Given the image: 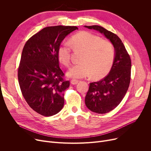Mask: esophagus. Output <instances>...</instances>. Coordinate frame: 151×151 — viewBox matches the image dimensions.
Listing matches in <instances>:
<instances>
[{
    "label": "esophagus",
    "mask_w": 151,
    "mask_h": 151,
    "mask_svg": "<svg viewBox=\"0 0 151 151\" xmlns=\"http://www.w3.org/2000/svg\"><path fill=\"white\" fill-rule=\"evenodd\" d=\"M78 82H79V81H78V80H71L70 81L71 84H73V85L78 84Z\"/></svg>",
    "instance_id": "34e87169"
}]
</instances>
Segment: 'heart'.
<instances>
[{"label":"heart","mask_w":151,"mask_h":151,"mask_svg":"<svg viewBox=\"0 0 151 151\" xmlns=\"http://www.w3.org/2000/svg\"><path fill=\"white\" fill-rule=\"evenodd\" d=\"M70 44L75 51L83 54L80 63L71 67L67 75L73 78H83L91 73L93 78H100L106 75L113 64L115 56L114 47L112 43L101 40L88 32H81L71 38ZM69 43L62 44L58 49L59 61L68 66L71 60V46Z\"/></svg>","instance_id":"b5f03b06"}]
</instances>
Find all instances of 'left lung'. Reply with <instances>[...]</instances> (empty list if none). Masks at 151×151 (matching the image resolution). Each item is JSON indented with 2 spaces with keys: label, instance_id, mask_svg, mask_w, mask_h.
<instances>
[{
  "label": "left lung",
  "instance_id": "obj_1",
  "mask_svg": "<svg viewBox=\"0 0 151 151\" xmlns=\"http://www.w3.org/2000/svg\"><path fill=\"white\" fill-rule=\"evenodd\" d=\"M99 31L114 47L115 57L109 73L99 81L90 83L85 97L86 106L91 111L105 114L116 108L127 91L131 79V59L121 40L101 26H84Z\"/></svg>",
  "mask_w": 151,
  "mask_h": 151
}]
</instances>
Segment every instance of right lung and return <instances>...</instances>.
<instances>
[{"label": "right lung", "instance_id": "1", "mask_svg": "<svg viewBox=\"0 0 151 151\" xmlns=\"http://www.w3.org/2000/svg\"><path fill=\"white\" fill-rule=\"evenodd\" d=\"M76 29V26L45 27L23 47L18 70L20 89L29 106L42 116H53L63 106L70 81L63 78L58 51L63 40Z\"/></svg>", "mask_w": 151, "mask_h": 151}]
</instances>
